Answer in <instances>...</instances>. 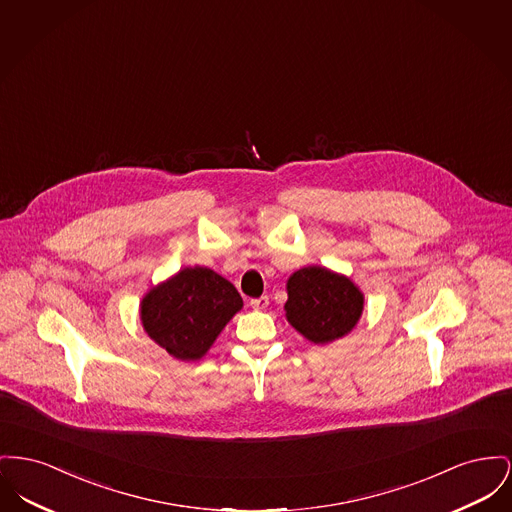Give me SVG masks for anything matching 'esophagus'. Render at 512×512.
Segmentation results:
<instances>
[{"mask_svg": "<svg viewBox=\"0 0 512 512\" xmlns=\"http://www.w3.org/2000/svg\"><path fill=\"white\" fill-rule=\"evenodd\" d=\"M249 305H251L253 309H265V307L269 305V298H267V296H261V298H253V300H249Z\"/></svg>", "mask_w": 512, "mask_h": 512, "instance_id": "1", "label": "esophagus"}]
</instances>
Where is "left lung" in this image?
<instances>
[{
  "label": "left lung",
  "mask_w": 512,
  "mask_h": 512,
  "mask_svg": "<svg viewBox=\"0 0 512 512\" xmlns=\"http://www.w3.org/2000/svg\"><path fill=\"white\" fill-rule=\"evenodd\" d=\"M290 325L315 344H327L352 331L363 296L354 282L323 267H305L288 280L284 305Z\"/></svg>",
  "instance_id": "8db88e82"
}]
</instances>
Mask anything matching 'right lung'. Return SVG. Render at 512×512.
Returning a JSON list of instances; mask_svg holds the SVG:
<instances>
[{"label": "right lung", "instance_id": "obj_1", "mask_svg": "<svg viewBox=\"0 0 512 512\" xmlns=\"http://www.w3.org/2000/svg\"><path fill=\"white\" fill-rule=\"evenodd\" d=\"M241 305L232 282L207 267H193L152 288L141 303V321L168 354L199 360Z\"/></svg>", "mask_w": 512, "mask_h": 512}]
</instances>
